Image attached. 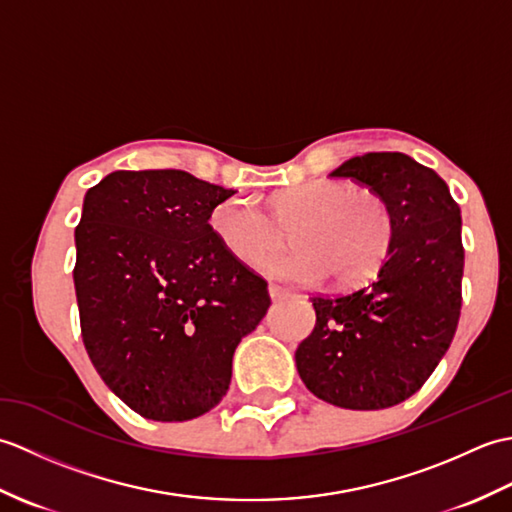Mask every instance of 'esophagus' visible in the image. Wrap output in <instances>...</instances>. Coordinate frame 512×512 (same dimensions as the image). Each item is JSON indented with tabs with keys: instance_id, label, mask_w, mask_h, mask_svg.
Listing matches in <instances>:
<instances>
[{
	"instance_id": "34e87169",
	"label": "esophagus",
	"mask_w": 512,
	"mask_h": 512,
	"mask_svg": "<svg viewBox=\"0 0 512 512\" xmlns=\"http://www.w3.org/2000/svg\"><path fill=\"white\" fill-rule=\"evenodd\" d=\"M268 295H270V299L277 301V299H284V297H288L290 292H288L286 288L277 286V284H270V286H268Z\"/></svg>"
}]
</instances>
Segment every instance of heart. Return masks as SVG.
Masks as SVG:
<instances>
[{"instance_id":"obj_1","label":"heart","mask_w":512,"mask_h":512,"mask_svg":"<svg viewBox=\"0 0 512 512\" xmlns=\"http://www.w3.org/2000/svg\"><path fill=\"white\" fill-rule=\"evenodd\" d=\"M273 215L248 198L213 206L209 224L228 255L255 266L295 235V253L262 266L273 279L319 284L332 273L336 284L374 277L396 239V215L383 193L336 180H314L279 191Z\"/></svg>"}]
</instances>
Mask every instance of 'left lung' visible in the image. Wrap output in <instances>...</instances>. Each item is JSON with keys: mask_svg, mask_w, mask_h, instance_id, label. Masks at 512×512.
Wrapping results in <instances>:
<instances>
[{"mask_svg": "<svg viewBox=\"0 0 512 512\" xmlns=\"http://www.w3.org/2000/svg\"><path fill=\"white\" fill-rule=\"evenodd\" d=\"M332 178L376 189L396 239L376 279L310 297L317 323L295 352L314 396L343 409H387L424 385L447 354L462 308V215L436 171L398 151L350 158Z\"/></svg>", "mask_w": 512, "mask_h": 512, "instance_id": "left-lung-1", "label": "left lung"}]
</instances>
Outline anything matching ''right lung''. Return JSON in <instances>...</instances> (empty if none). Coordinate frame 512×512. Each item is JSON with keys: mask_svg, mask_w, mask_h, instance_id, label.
<instances>
[{"mask_svg": "<svg viewBox=\"0 0 512 512\" xmlns=\"http://www.w3.org/2000/svg\"><path fill=\"white\" fill-rule=\"evenodd\" d=\"M233 193L178 169L114 171L85 193L74 231L83 345L143 418L211 411L235 347L268 312L266 281L211 231L213 206Z\"/></svg>", "mask_w": 512, "mask_h": 512, "instance_id": "1", "label": "right lung"}]
</instances>
